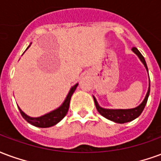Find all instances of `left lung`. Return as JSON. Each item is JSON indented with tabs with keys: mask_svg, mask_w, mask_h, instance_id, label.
<instances>
[{
	"mask_svg": "<svg viewBox=\"0 0 161 161\" xmlns=\"http://www.w3.org/2000/svg\"><path fill=\"white\" fill-rule=\"evenodd\" d=\"M132 51L139 57V59L143 63V65L146 68L147 71L148 73V69H147V66L146 61L144 59L142 55L140 53V51L137 50L136 47H134L133 49H132ZM149 93L150 80L149 84H148V89H147V94L144 99H143V101L138 106L132 108V109H105V108L101 107L100 105H98V101H97V99H96L94 96H92V97H93L95 105H96V108H97V110L99 112V114H101L103 117H105V118H107V119L112 121V122L118 123V124H124V123H128V122H130V121H133L134 119L137 118L142 114V112L144 110L145 105L147 104Z\"/></svg>",
	"mask_w": 161,
	"mask_h": 161,
	"instance_id": "1",
	"label": "left lung"
}]
</instances>
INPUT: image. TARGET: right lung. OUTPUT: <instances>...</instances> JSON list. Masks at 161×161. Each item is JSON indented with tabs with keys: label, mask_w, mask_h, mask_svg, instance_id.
I'll return each mask as SVG.
<instances>
[{
	"label": "right lung",
	"mask_w": 161,
	"mask_h": 161,
	"mask_svg": "<svg viewBox=\"0 0 161 161\" xmlns=\"http://www.w3.org/2000/svg\"><path fill=\"white\" fill-rule=\"evenodd\" d=\"M31 43H30V45L27 47V49L29 47L31 46ZM26 49V50H27ZM78 86V83L75 84V86H73L69 90V93L67 95L65 100L63 101V103L62 105H60L59 107L56 108L53 111H51L49 113H46V114L43 115L41 117H37V118H32V117H30L25 113L24 111L21 110L20 108L19 107V110L20 111L21 116L23 117L25 120L26 121L27 123L31 124V125L33 126H36V127L38 128H49L51 127V126H54L56 125V124H58L60 121L62 120L65 116H66L67 112L69 111V103H70V99H71V97H72L73 93L75 91L76 87Z\"/></svg>",
	"instance_id": "obj_1"
}]
</instances>
